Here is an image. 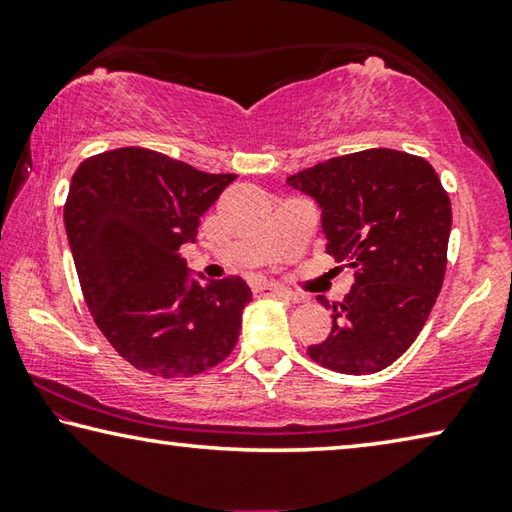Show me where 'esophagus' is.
<instances>
[{
    "instance_id": "esophagus-1",
    "label": "esophagus",
    "mask_w": 512,
    "mask_h": 512,
    "mask_svg": "<svg viewBox=\"0 0 512 512\" xmlns=\"http://www.w3.org/2000/svg\"><path fill=\"white\" fill-rule=\"evenodd\" d=\"M255 294H264V296H282V299H289L287 289H282L280 285H269V282H262V285H255L253 287Z\"/></svg>"
}]
</instances>
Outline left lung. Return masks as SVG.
Segmentation results:
<instances>
[{
  "label": "left lung",
  "instance_id": "left-lung-1",
  "mask_svg": "<svg viewBox=\"0 0 512 512\" xmlns=\"http://www.w3.org/2000/svg\"><path fill=\"white\" fill-rule=\"evenodd\" d=\"M322 209L326 253L349 262L354 285L333 308L312 361L342 375H375L407 352L444 285L451 200L425 158L365 149L287 177Z\"/></svg>",
  "mask_w": 512,
  "mask_h": 512
}]
</instances>
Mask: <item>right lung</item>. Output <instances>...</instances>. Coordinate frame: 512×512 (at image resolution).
Returning a JSON list of instances; mask_svg holds the SVG:
<instances>
[{"instance_id":"obj_1","label":"right lung","mask_w":512,"mask_h":512,"mask_svg":"<svg viewBox=\"0 0 512 512\" xmlns=\"http://www.w3.org/2000/svg\"><path fill=\"white\" fill-rule=\"evenodd\" d=\"M234 179L142 147L105 151L75 170L64 225L82 294L137 370L190 377L232 354L253 292L239 276L195 278L179 248L197 241L200 218Z\"/></svg>"}]
</instances>
